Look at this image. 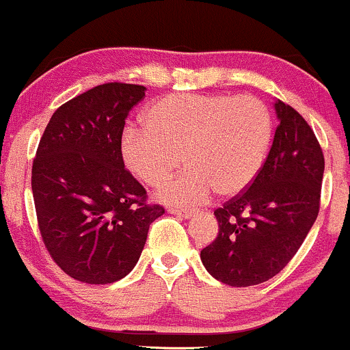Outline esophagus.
<instances>
[{
  "mask_svg": "<svg viewBox=\"0 0 350 350\" xmlns=\"http://www.w3.org/2000/svg\"><path fill=\"white\" fill-rule=\"evenodd\" d=\"M168 212L174 213V215L183 217V219H191V217L195 215V212H191V210H187V208H176V206H170V208H168Z\"/></svg>",
  "mask_w": 350,
  "mask_h": 350,
  "instance_id": "esophagus-1",
  "label": "esophagus"
}]
</instances>
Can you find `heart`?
Segmentation results:
<instances>
[{
  "label": "heart",
  "mask_w": 350,
  "mask_h": 350,
  "mask_svg": "<svg viewBox=\"0 0 350 350\" xmlns=\"http://www.w3.org/2000/svg\"><path fill=\"white\" fill-rule=\"evenodd\" d=\"M145 126H130L122 138V159L138 180L161 187L170 204L197 205L213 190L225 198L245 191L260 174L273 138L269 107L255 96L170 95L152 105Z\"/></svg>",
  "instance_id": "obj_1"
}]
</instances>
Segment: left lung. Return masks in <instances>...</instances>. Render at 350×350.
Returning <instances> with one entry per match:
<instances>
[{"mask_svg": "<svg viewBox=\"0 0 350 350\" xmlns=\"http://www.w3.org/2000/svg\"><path fill=\"white\" fill-rule=\"evenodd\" d=\"M279 126L260 174L217 208V239L200 252L212 277L230 287L272 279L300 249L321 206L324 153L299 111L275 100Z\"/></svg>", "mask_w": 350, "mask_h": 350, "instance_id": "8db88e82", "label": "left lung"}]
</instances>
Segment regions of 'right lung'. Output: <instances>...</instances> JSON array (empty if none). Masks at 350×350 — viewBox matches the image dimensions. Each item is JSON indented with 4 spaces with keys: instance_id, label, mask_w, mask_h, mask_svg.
Segmentation results:
<instances>
[{
    "instance_id": "add662e5",
    "label": "right lung",
    "mask_w": 350,
    "mask_h": 350,
    "mask_svg": "<svg viewBox=\"0 0 350 350\" xmlns=\"http://www.w3.org/2000/svg\"><path fill=\"white\" fill-rule=\"evenodd\" d=\"M145 86L98 85L51 116L33 160L38 227L56 265L85 284H111L133 270L150 224L165 213L125 168L122 135Z\"/></svg>"
}]
</instances>
